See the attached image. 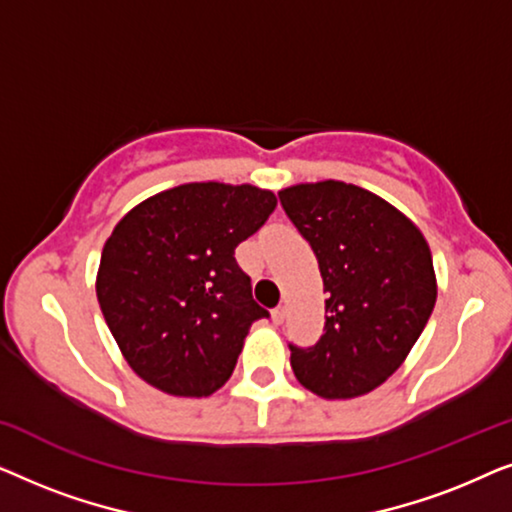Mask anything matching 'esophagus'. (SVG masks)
<instances>
[{
	"mask_svg": "<svg viewBox=\"0 0 512 512\" xmlns=\"http://www.w3.org/2000/svg\"><path fill=\"white\" fill-rule=\"evenodd\" d=\"M284 317H286V307L284 305H279V307H275V310H272V321H275V324H282Z\"/></svg>",
	"mask_w": 512,
	"mask_h": 512,
	"instance_id": "34e87169",
	"label": "esophagus"
}]
</instances>
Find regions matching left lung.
<instances>
[{"instance_id": "left-lung-1", "label": "left lung", "mask_w": 512, "mask_h": 512, "mask_svg": "<svg viewBox=\"0 0 512 512\" xmlns=\"http://www.w3.org/2000/svg\"><path fill=\"white\" fill-rule=\"evenodd\" d=\"M279 200L328 293L324 335L291 347L293 373L326 401L368 394L403 366L436 305L429 242L401 209L345 181L286 186Z\"/></svg>"}]
</instances>
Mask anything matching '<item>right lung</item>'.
<instances>
[{"instance_id":"1","label":"right lung","mask_w":512,"mask_h":512,"mask_svg":"<svg viewBox=\"0 0 512 512\" xmlns=\"http://www.w3.org/2000/svg\"><path fill=\"white\" fill-rule=\"evenodd\" d=\"M275 207L268 188L193 181L151 195L116 223L95 291L123 359L146 384L202 398L228 382L251 324L268 317L235 249Z\"/></svg>"}]
</instances>
